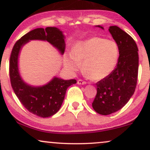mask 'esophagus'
<instances>
[{"label": "esophagus", "instance_id": "obj_1", "mask_svg": "<svg viewBox=\"0 0 150 150\" xmlns=\"http://www.w3.org/2000/svg\"><path fill=\"white\" fill-rule=\"evenodd\" d=\"M77 84H78V85H85L86 82L81 80V79H79V80H77Z\"/></svg>", "mask_w": 150, "mask_h": 150}]
</instances>
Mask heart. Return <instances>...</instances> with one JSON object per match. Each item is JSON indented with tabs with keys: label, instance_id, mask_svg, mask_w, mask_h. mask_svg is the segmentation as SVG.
<instances>
[{
	"label": "heart",
	"instance_id": "obj_1",
	"mask_svg": "<svg viewBox=\"0 0 150 150\" xmlns=\"http://www.w3.org/2000/svg\"><path fill=\"white\" fill-rule=\"evenodd\" d=\"M119 56L117 44L101 37H92L74 46L71 55L65 58V65L76 71L82 65L86 76L99 80L108 76L116 68Z\"/></svg>",
	"mask_w": 150,
	"mask_h": 150
}]
</instances>
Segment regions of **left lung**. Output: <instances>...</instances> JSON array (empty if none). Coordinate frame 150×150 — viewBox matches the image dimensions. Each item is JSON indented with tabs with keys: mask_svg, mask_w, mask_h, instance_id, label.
<instances>
[{
	"mask_svg": "<svg viewBox=\"0 0 150 150\" xmlns=\"http://www.w3.org/2000/svg\"><path fill=\"white\" fill-rule=\"evenodd\" d=\"M108 30L118 46L119 57L116 68L96 84L92 107L101 115L116 112L128 103L135 92L138 75V49L134 39L117 26Z\"/></svg>",
	"mask_w": 150,
	"mask_h": 150,
	"instance_id": "left-lung-1",
	"label": "left lung"
}]
</instances>
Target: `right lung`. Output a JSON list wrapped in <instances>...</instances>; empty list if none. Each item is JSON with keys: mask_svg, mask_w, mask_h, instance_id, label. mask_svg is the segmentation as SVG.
Wrapping results in <instances>:
<instances>
[{"mask_svg": "<svg viewBox=\"0 0 150 150\" xmlns=\"http://www.w3.org/2000/svg\"><path fill=\"white\" fill-rule=\"evenodd\" d=\"M32 39L46 40L61 51H65L64 36L56 27L37 28L30 31L17 41L12 49L9 61L10 83L14 92L22 104L30 113L42 118L50 117L57 113L61 108L68 87L76 83V80H64L54 77L43 87H34L22 81L18 68L20 50L26 43Z\"/></svg>", "mask_w": 150, "mask_h": 150, "instance_id": "right-lung-1", "label": "right lung"}]
</instances>
